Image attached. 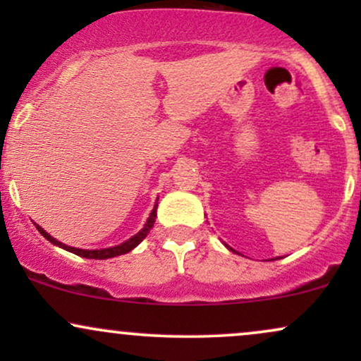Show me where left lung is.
Here are the masks:
<instances>
[{
	"label": "left lung",
	"mask_w": 361,
	"mask_h": 361,
	"mask_svg": "<svg viewBox=\"0 0 361 361\" xmlns=\"http://www.w3.org/2000/svg\"><path fill=\"white\" fill-rule=\"evenodd\" d=\"M231 251H233V250H231Z\"/></svg>",
	"instance_id": "1"
}]
</instances>
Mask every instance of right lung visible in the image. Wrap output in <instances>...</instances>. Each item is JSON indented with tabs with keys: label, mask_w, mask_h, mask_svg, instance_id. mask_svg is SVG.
Returning a JSON list of instances; mask_svg holds the SVG:
<instances>
[{
	"label": "right lung",
	"mask_w": 361,
	"mask_h": 361,
	"mask_svg": "<svg viewBox=\"0 0 361 361\" xmlns=\"http://www.w3.org/2000/svg\"><path fill=\"white\" fill-rule=\"evenodd\" d=\"M156 209H157V204L154 205V209H152L151 215H149V219H147L146 226H144L142 229H140L137 234L132 235V238H130V239H127L126 243L118 244V246H114V247H106V250H80V247L66 246V244H62V243L57 241V239H54L51 234L45 233V231H44L42 227H40V226H37V229H39V233L42 234L44 238L47 239V241H51L52 244H56V246L62 247V250H66V251H69V252H74V255H78V256H82V258H88V259H106V258H115V256L126 255V252L132 251V250H134L135 246H137V244H139L140 241H142L144 238H146V235L149 234V231L152 229V226H154V222H156Z\"/></svg>",
	"instance_id": "add662e5"
}]
</instances>
